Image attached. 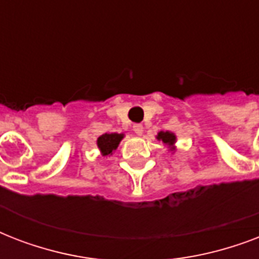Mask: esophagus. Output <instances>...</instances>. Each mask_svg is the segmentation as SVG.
<instances>
[{"label":"esophagus","instance_id":"esophagus-1","mask_svg":"<svg viewBox=\"0 0 259 259\" xmlns=\"http://www.w3.org/2000/svg\"><path fill=\"white\" fill-rule=\"evenodd\" d=\"M133 130H134V133L137 134V136H141L142 132H144V126H142L141 123H136V125L133 126Z\"/></svg>","mask_w":259,"mask_h":259}]
</instances>
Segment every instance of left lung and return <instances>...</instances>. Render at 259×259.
Returning <instances> with one entry per match:
<instances>
[{
  "mask_svg": "<svg viewBox=\"0 0 259 259\" xmlns=\"http://www.w3.org/2000/svg\"><path fill=\"white\" fill-rule=\"evenodd\" d=\"M158 140H161L164 144H168V145H173L175 141H176V137H175V134L169 133V132H160L157 136Z\"/></svg>",
  "mask_w": 259,
  "mask_h": 259,
  "instance_id": "1",
  "label": "left lung"
}]
</instances>
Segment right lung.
I'll return each instance as SVG.
<instances>
[{"instance_id": "add662e5", "label": "right lung", "mask_w": 259, "mask_h": 259, "mask_svg": "<svg viewBox=\"0 0 259 259\" xmlns=\"http://www.w3.org/2000/svg\"><path fill=\"white\" fill-rule=\"evenodd\" d=\"M123 138L122 134L118 133H111V134H103L101 137L98 138V148L101 149V152L103 153V156H107V154L113 153V150L117 149L118 144L121 142V140Z\"/></svg>"}]
</instances>
